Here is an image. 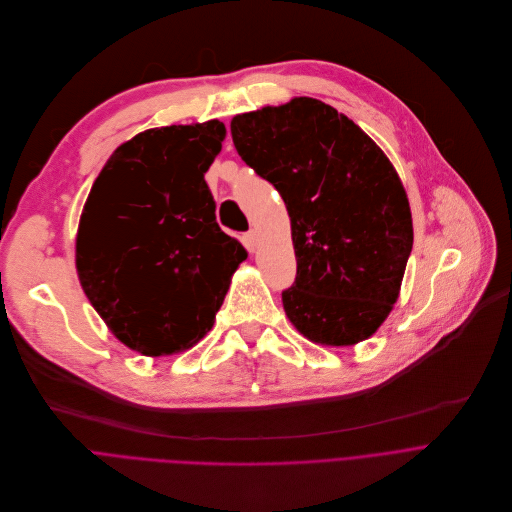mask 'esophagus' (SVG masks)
<instances>
[{
    "label": "esophagus",
    "instance_id": "esophagus-1",
    "mask_svg": "<svg viewBox=\"0 0 512 512\" xmlns=\"http://www.w3.org/2000/svg\"><path fill=\"white\" fill-rule=\"evenodd\" d=\"M244 240H246V244H248L250 248H256V244H258V232H256V230H250V232L244 236Z\"/></svg>",
    "mask_w": 512,
    "mask_h": 512
}]
</instances>
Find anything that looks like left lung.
Wrapping results in <instances>:
<instances>
[{"instance_id":"obj_1","label":"left lung","mask_w":512,"mask_h":512,"mask_svg":"<svg viewBox=\"0 0 512 512\" xmlns=\"http://www.w3.org/2000/svg\"><path fill=\"white\" fill-rule=\"evenodd\" d=\"M230 129L290 216L296 278L282 290L286 317L313 343L369 339L393 309L414 246L393 165L351 119L309 96L238 115Z\"/></svg>"}]
</instances>
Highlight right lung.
Wrapping results in <instances>:
<instances>
[{"mask_svg": "<svg viewBox=\"0 0 512 512\" xmlns=\"http://www.w3.org/2000/svg\"><path fill=\"white\" fill-rule=\"evenodd\" d=\"M220 121L149 129L102 167L80 216L76 270L115 337L149 357L206 335L248 258L216 222L203 179L222 151Z\"/></svg>", "mask_w": 512, "mask_h": 512, "instance_id": "1", "label": "right lung"}]
</instances>
